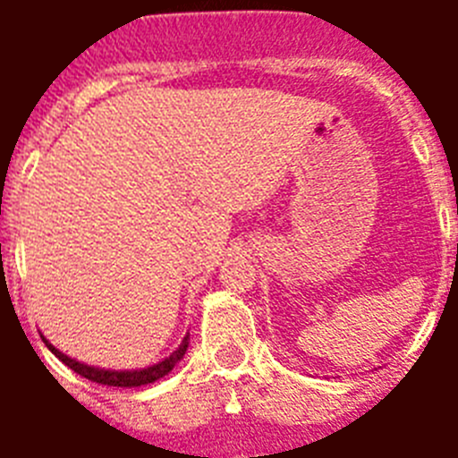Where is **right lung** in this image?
Wrapping results in <instances>:
<instances>
[{
    "mask_svg": "<svg viewBox=\"0 0 458 458\" xmlns=\"http://www.w3.org/2000/svg\"><path fill=\"white\" fill-rule=\"evenodd\" d=\"M40 337H43V335H40ZM43 342H46V346L56 355V358L62 360L64 365L71 367L75 374L93 380V383H100V386H112V387H141V386H148V383H156V380H160L163 376H167L174 367L179 365L181 360H183L185 351H188L190 335H185L183 342L179 344V349L174 351V353H169L167 358H163L160 362H156V365L140 367V369H105V367L87 365V362H80V360L62 353V351L56 349V346H52L46 337H43Z\"/></svg>",
    "mask_w": 458,
    "mask_h": 458,
    "instance_id": "obj_1",
    "label": "right lung"
}]
</instances>
